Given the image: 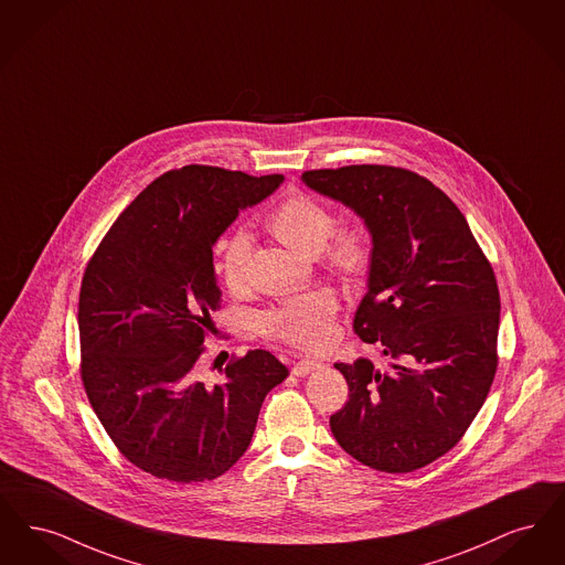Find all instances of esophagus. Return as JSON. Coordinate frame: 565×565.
I'll return each mask as SVG.
<instances>
[{"label": "esophagus", "mask_w": 565, "mask_h": 565, "mask_svg": "<svg viewBox=\"0 0 565 565\" xmlns=\"http://www.w3.org/2000/svg\"><path fill=\"white\" fill-rule=\"evenodd\" d=\"M320 367H322L320 361H315V359H301V361L295 363L291 373L297 375V377H303V375H308V373H312V371H317V369Z\"/></svg>", "instance_id": "obj_1"}]
</instances>
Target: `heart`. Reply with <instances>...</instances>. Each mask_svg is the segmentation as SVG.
<instances>
[{"label": "heart", "instance_id": "heart-1", "mask_svg": "<svg viewBox=\"0 0 565 565\" xmlns=\"http://www.w3.org/2000/svg\"><path fill=\"white\" fill-rule=\"evenodd\" d=\"M333 211L317 198L295 192L282 198L270 215L266 227L291 248L308 255H319L322 266L345 282L367 278L373 262V245L361 225H338ZM250 234L245 227L232 230L217 245V274L230 294L241 295L248 289L250 276ZM338 297L317 289L287 299L259 319L262 331L285 344L317 350L329 344L335 333Z\"/></svg>", "mask_w": 565, "mask_h": 565}]
</instances>
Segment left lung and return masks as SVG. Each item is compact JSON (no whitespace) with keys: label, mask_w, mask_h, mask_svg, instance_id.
Segmentation results:
<instances>
[{"label":"left lung","mask_w":565,"mask_h":565,"mask_svg":"<svg viewBox=\"0 0 565 565\" xmlns=\"http://www.w3.org/2000/svg\"><path fill=\"white\" fill-rule=\"evenodd\" d=\"M373 238L369 291L352 329L393 359L338 363L348 401L331 433L361 465L412 472L465 437L498 369L500 291L462 211L433 181L391 164L306 171Z\"/></svg>","instance_id":"8db88e82"}]
</instances>
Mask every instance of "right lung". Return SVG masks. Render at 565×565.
<instances>
[{
  "instance_id": "right-lung-1",
  "label": "right lung",
  "mask_w": 565,
  "mask_h": 565,
  "mask_svg": "<svg viewBox=\"0 0 565 565\" xmlns=\"http://www.w3.org/2000/svg\"><path fill=\"white\" fill-rule=\"evenodd\" d=\"M282 183L206 164L160 174L111 223L86 264L79 377L105 433L128 462L158 479L198 483L234 467L266 394L289 371L266 350L232 356L223 382L198 361L221 308L213 245Z\"/></svg>"
}]
</instances>
